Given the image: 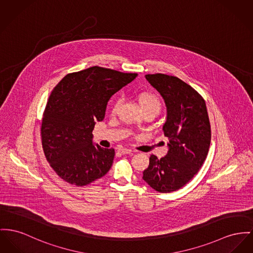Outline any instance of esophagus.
I'll return each mask as SVG.
<instances>
[{
    "mask_svg": "<svg viewBox=\"0 0 253 253\" xmlns=\"http://www.w3.org/2000/svg\"><path fill=\"white\" fill-rule=\"evenodd\" d=\"M120 152H122L123 154H128V153H131L132 151H131V150H129V149L123 148V149H120Z\"/></svg>",
    "mask_w": 253,
    "mask_h": 253,
    "instance_id": "34e87169",
    "label": "esophagus"
}]
</instances>
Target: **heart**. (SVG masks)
Here are the masks:
<instances>
[{
    "label": "heart",
    "instance_id": "obj_1",
    "mask_svg": "<svg viewBox=\"0 0 253 253\" xmlns=\"http://www.w3.org/2000/svg\"><path fill=\"white\" fill-rule=\"evenodd\" d=\"M138 100L141 104V107L143 109V111L146 110H155V111H160L161 108V102L159 98L152 94V93H147V92H143L140 93L138 96ZM121 104V100L118 99L114 101L113 105H112V113H116L118 110L119 106Z\"/></svg>",
    "mask_w": 253,
    "mask_h": 253
}]
</instances>
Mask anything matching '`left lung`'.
I'll return each mask as SVG.
<instances>
[{
  "label": "left lung",
  "instance_id": "left-lung-1",
  "mask_svg": "<svg viewBox=\"0 0 253 253\" xmlns=\"http://www.w3.org/2000/svg\"><path fill=\"white\" fill-rule=\"evenodd\" d=\"M167 106L163 126L169 151L158 159L152 154L143 179L157 192L170 193L186 185L200 170L211 142V126L202 96L176 77L146 75Z\"/></svg>",
  "mask_w": 253,
  "mask_h": 253
}]
</instances>
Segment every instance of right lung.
I'll return each instance as SVG.
<instances>
[{
  "mask_svg": "<svg viewBox=\"0 0 253 253\" xmlns=\"http://www.w3.org/2000/svg\"><path fill=\"white\" fill-rule=\"evenodd\" d=\"M136 77L93 66L68 74L53 88L43 113L41 139L50 166L64 181L88 185L110 169L115 151L94 146L92 131L104 118L110 97Z\"/></svg>",
  "mask_w": 253,
  "mask_h": 253,
  "instance_id": "1",
  "label": "right lung"
}]
</instances>
